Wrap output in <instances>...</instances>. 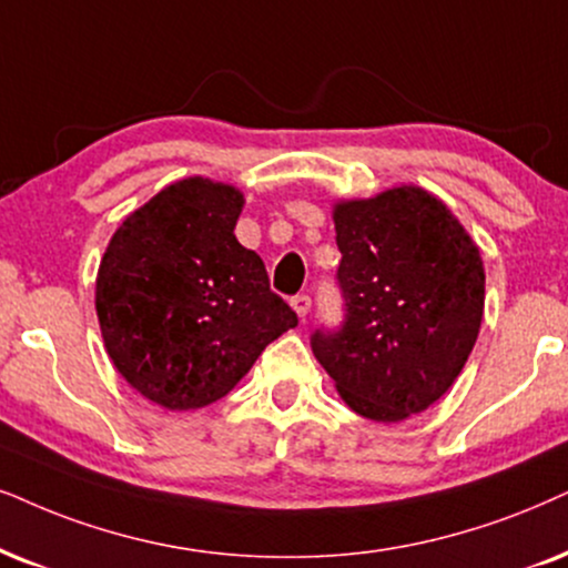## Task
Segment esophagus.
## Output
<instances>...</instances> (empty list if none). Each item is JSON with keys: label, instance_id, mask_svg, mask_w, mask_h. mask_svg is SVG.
<instances>
[{"label": "esophagus", "instance_id": "1", "mask_svg": "<svg viewBox=\"0 0 568 568\" xmlns=\"http://www.w3.org/2000/svg\"><path fill=\"white\" fill-rule=\"evenodd\" d=\"M291 306H293V312H296L298 317L304 320L306 314H308V308H312V298H308L306 293H298V296L291 298Z\"/></svg>", "mask_w": 568, "mask_h": 568}]
</instances>
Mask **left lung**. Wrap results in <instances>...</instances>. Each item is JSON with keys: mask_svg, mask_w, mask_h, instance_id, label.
<instances>
[{"mask_svg": "<svg viewBox=\"0 0 568 568\" xmlns=\"http://www.w3.org/2000/svg\"><path fill=\"white\" fill-rule=\"evenodd\" d=\"M343 322L312 335L317 362L356 414L400 422L454 385L479 335L485 267L433 193L400 185L335 206Z\"/></svg>", "mask_w": 568, "mask_h": 568, "instance_id": "8db88e82", "label": "left lung"}]
</instances>
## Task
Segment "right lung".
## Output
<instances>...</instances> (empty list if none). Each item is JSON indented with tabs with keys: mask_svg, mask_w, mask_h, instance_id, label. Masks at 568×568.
<instances>
[{
	"mask_svg": "<svg viewBox=\"0 0 568 568\" xmlns=\"http://www.w3.org/2000/svg\"><path fill=\"white\" fill-rule=\"evenodd\" d=\"M241 191L185 178L125 217L97 277L106 354L170 412L227 396L264 348L296 327L267 270L235 239Z\"/></svg>",
	"mask_w": 568,
	"mask_h": 568,
	"instance_id": "right-lung-1",
	"label": "right lung"
}]
</instances>
